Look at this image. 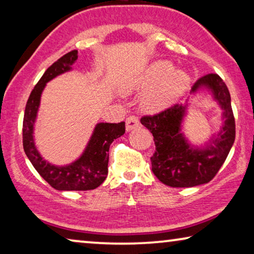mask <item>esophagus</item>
Returning <instances> with one entry per match:
<instances>
[{"mask_svg": "<svg viewBox=\"0 0 254 254\" xmlns=\"http://www.w3.org/2000/svg\"><path fill=\"white\" fill-rule=\"evenodd\" d=\"M139 126H140V122H139V119L137 116L131 115L127 119V131L133 130V128L138 127Z\"/></svg>", "mask_w": 254, "mask_h": 254, "instance_id": "esophagus-1", "label": "esophagus"}]
</instances>
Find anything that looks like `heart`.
Instances as JSON below:
<instances>
[{"mask_svg":"<svg viewBox=\"0 0 254 254\" xmlns=\"http://www.w3.org/2000/svg\"><path fill=\"white\" fill-rule=\"evenodd\" d=\"M189 78L183 71L173 69L169 60H157L146 68L137 78L124 86L126 92L146 90L142 98V108L148 113H160L176 103L188 88Z\"/></svg>","mask_w":254,"mask_h":254,"instance_id":"b5f03b06","label":"heart"}]
</instances>
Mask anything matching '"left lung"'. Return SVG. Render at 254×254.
I'll list each match as a JSON object with an SVG mask.
<instances>
[{
	"label": "left lung",
	"instance_id": "1",
	"mask_svg": "<svg viewBox=\"0 0 254 254\" xmlns=\"http://www.w3.org/2000/svg\"><path fill=\"white\" fill-rule=\"evenodd\" d=\"M206 89L222 108L224 124L217 137L204 148L188 143L181 132V123L188 104H176L155 115L142 116L140 122L153 133L155 153L151 170L166 186L183 188L207 184L213 179L228 156L235 141V117L228 88L218 74H207L195 82L191 93Z\"/></svg>",
	"mask_w": 254,
	"mask_h": 254
}]
</instances>
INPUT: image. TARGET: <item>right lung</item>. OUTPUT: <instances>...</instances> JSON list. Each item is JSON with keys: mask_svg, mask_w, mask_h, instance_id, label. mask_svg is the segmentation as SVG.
<instances>
[{"mask_svg": "<svg viewBox=\"0 0 254 254\" xmlns=\"http://www.w3.org/2000/svg\"><path fill=\"white\" fill-rule=\"evenodd\" d=\"M77 50L68 52L45 70L34 86L25 108L22 122V145L30 163L40 176L57 190H91L104 183L108 175L109 146L126 132V122L98 123L81 157L65 166L50 164L41 156L34 142V124L40 107L41 94L52 78L71 69Z\"/></svg>", "mask_w": 254, "mask_h": 254, "instance_id": "obj_1", "label": "right lung"}]
</instances>
